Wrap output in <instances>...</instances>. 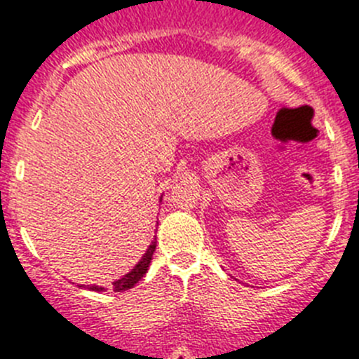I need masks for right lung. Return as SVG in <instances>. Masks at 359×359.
<instances>
[{"label": "right lung", "mask_w": 359, "mask_h": 359, "mask_svg": "<svg viewBox=\"0 0 359 359\" xmlns=\"http://www.w3.org/2000/svg\"><path fill=\"white\" fill-rule=\"evenodd\" d=\"M161 200H163V196H161ZM156 244H157V241H156V237H154L152 244L147 248L145 255L142 257V260H140V262L136 264V266H134L129 273L123 274L120 280L113 281V290H115V292H123V290L133 289V287L136 285V283H138L143 276H145V273L149 271L150 262H152V255H154V251H156ZM78 287H81V289L95 290V292H102V290H106V287H99V285H78Z\"/></svg>", "instance_id": "add662e5"}]
</instances>
